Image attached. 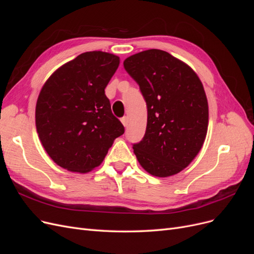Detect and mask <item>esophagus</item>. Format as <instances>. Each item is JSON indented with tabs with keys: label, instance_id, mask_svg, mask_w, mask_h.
Segmentation results:
<instances>
[{
	"label": "esophagus",
	"instance_id": "obj_1",
	"mask_svg": "<svg viewBox=\"0 0 254 254\" xmlns=\"http://www.w3.org/2000/svg\"><path fill=\"white\" fill-rule=\"evenodd\" d=\"M121 122L123 123V125H124V126L126 127L127 124H128V119H127V117H123V118L121 119Z\"/></svg>",
	"mask_w": 254,
	"mask_h": 254
}]
</instances>
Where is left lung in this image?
Here are the masks:
<instances>
[{
  "label": "left lung",
  "mask_w": 254,
  "mask_h": 254,
  "mask_svg": "<svg viewBox=\"0 0 254 254\" xmlns=\"http://www.w3.org/2000/svg\"><path fill=\"white\" fill-rule=\"evenodd\" d=\"M139 84L147 106L143 139L132 144L146 172L168 177L186 168L201 149L209 123V107L200 79L171 54L147 50L124 61Z\"/></svg>",
  "instance_id": "8db88e82"
}]
</instances>
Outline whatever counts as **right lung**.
<instances>
[{
	"label": "right lung",
	"instance_id": "right-lung-1",
	"mask_svg": "<svg viewBox=\"0 0 254 254\" xmlns=\"http://www.w3.org/2000/svg\"><path fill=\"white\" fill-rule=\"evenodd\" d=\"M119 64L120 58L109 53H82L44 83L36 106V127L45 151L59 166L90 172L124 133L105 94Z\"/></svg>",
	"mask_w": 254,
	"mask_h": 254
}]
</instances>
